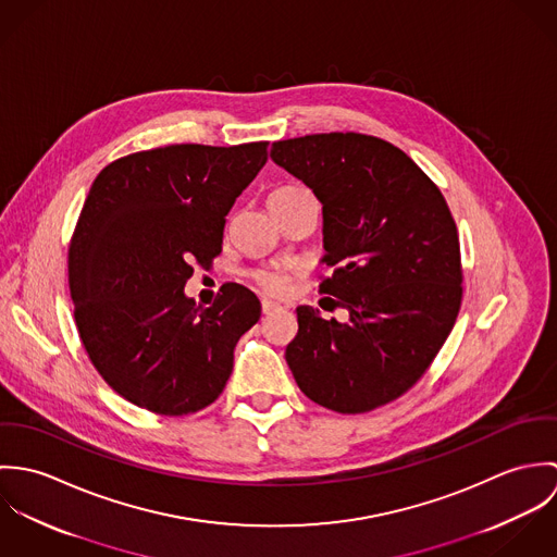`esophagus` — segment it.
<instances>
[{
    "mask_svg": "<svg viewBox=\"0 0 557 557\" xmlns=\"http://www.w3.org/2000/svg\"><path fill=\"white\" fill-rule=\"evenodd\" d=\"M261 311H263V315H272V313L283 311V307L276 305V302H272V300H263V302H261Z\"/></svg>",
    "mask_w": 557,
    "mask_h": 557,
    "instance_id": "esophagus-1",
    "label": "esophagus"
}]
</instances>
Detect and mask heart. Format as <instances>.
<instances>
[{
	"instance_id": "1",
	"label": "heart",
	"mask_w": 557,
	"mask_h": 557,
	"mask_svg": "<svg viewBox=\"0 0 557 557\" xmlns=\"http://www.w3.org/2000/svg\"><path fill=\"white\" fill-rule=\"evenodd\" d=\"M311 195L305 186H298V184H285V186H278L270 193V199L268 201H287V199H298V197H307ZM255 281L257 285L268 292V294H274V296H281L285 289H287V276L281 272V270H257L255 274Z\"/></svg>"
}]
</instances>
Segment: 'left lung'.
I'll list each match as a JSON object with an SVG mask.
<instances>
[{
	"instance_id": "1",
	"label": "left lung",
	"mask_w": 557,
	"mask_h": 557,
	"mask_svg": "<svg viewBox=\"0 0 557 557\" xmlns=\"http://www.w3.org/2000/svg\"><path fill=\"white\" fill-rule=\"evenodd\" d=\"M270 159L302 180L323 210L319 283L349 321L298 307L285 360L300 391L338 413L405 395L446 343L463 296L455 219L431 177L393 144L321 133L272 144Z\"/></svg>"
}]
</instances>
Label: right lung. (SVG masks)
I'll return each mask as SVG.
<instances>
[{
	"label": "right lung",
	"mask_w": 557,
	"mask_h": 557,
	"mask_svg": "<svg viewBox=\"0 0 557 557\" xmlns=\"http://www.w3.org/2000/svg\"><path fill=\"white\" fill-rule=\"evenodd\" d=\"M268 160V141L180 144L107 164L69 248L83 347L120 397L160 416L195 413L223 393L239 336L261 315L238 283L199 309L193 263L223 250L225 216Z\"/></svg>",
	"instance_id": "right-lung-1"
}]
</instances>
